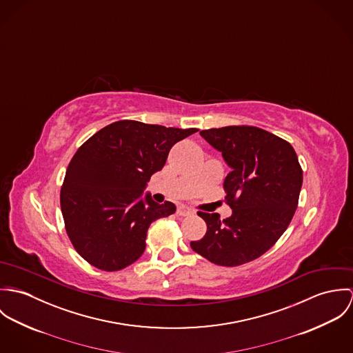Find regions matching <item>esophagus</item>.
Here are the masks:
<instances>
[{"instance_id":"1","label":"esophagus","mask_w":353,"mask_h":353,"mask_svg":"<svg viewBox=\"0 0 353 353\" xmlns=\"http://www.w3.org/2000/svg\"><path fill=\"white\" fill-rule=\"evenodd\" d=\"M176 214H178V216H190V214H193V210H192L190 208L185 206V205H181V206H178V209H176Z\"/></svg>"}]
</instances>
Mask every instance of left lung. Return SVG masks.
<instances>
[{
	"mask_svg": "<svg viewBox=\"0 0 353 353\" xmlns=\"http://www.w3.org/2000/svg\"><path fill=\"white\" fill-rule=\"evenodd\" d=\"M221 152L232 171L225 176V201L232 214L200 212L205 236L192 249L212 263L239 266L268 252L288 228L298 208L303 171L292 145L255 126L200 132Z\"/></svg>",
	"mask_w": 353,
	"mask_h": 353,
	"instance_id": "8db88e82",
	"label": "left lung"
}]
</instances>
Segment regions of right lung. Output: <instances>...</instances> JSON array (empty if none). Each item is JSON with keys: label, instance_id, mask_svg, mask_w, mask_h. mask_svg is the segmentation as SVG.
I'll return each mask as SVG.
<instances>
[{"label": "right lung", "instance_id": "right-lung-1", "mask_svg": "<svg viewBox=\"0 0 353 353\" xmlns=\"http://www.w3.org/2000/svg\"><path fill=\"white\" fill-rule=\"evenodd\" d=\"M199 129H178L123 119L90 137L72 157L59 201L66 234L88 263L117 272L145 250L152 223L175 212L143 192L178 141Z\"/></svg>", "mask_w": 353, "mask_h": 353}]
</instances>
